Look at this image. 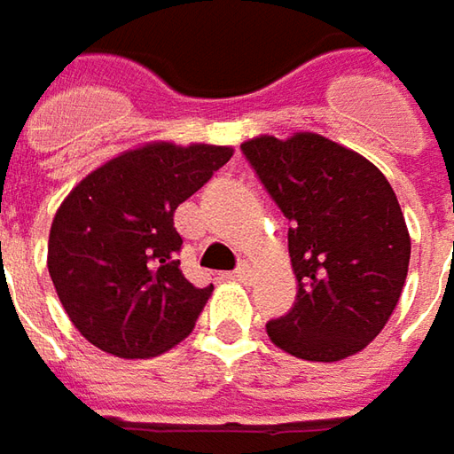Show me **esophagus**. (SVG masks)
<instances>
[{
    "label": "esophagus",
    "instance_id": "esophagus-1",
    "mask_svg": "<svg viewBox=\"0 0 454 454\" xmlns=\"http://www.w3.org/2000/svg\"><path fill=\"white\" fill-rule=\"evenodd\" d=\"M232 277L237 281H247V279H249V277H252V269H249V264H239V267L234 269Z\"/></svg>",
    "mask_w": 454,
    "mask_h": 454
}]
</instances>
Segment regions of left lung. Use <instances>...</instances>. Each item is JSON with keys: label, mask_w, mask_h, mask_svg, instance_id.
<instances>
[{"label": "left lung", "mask_w": 454, "mask_h": 454, "mask_svg": "<svg viewBox=\"0 0 454 454\" xmlns=\"http://www.w3.org/2000/svg\"><path fill=\"white\" fill-rule=\"evenodd\" d=\"M242 153L289 220L299 292L292 311L267 324L281 351L340 361L388 324L411 262L398 197L373 162L317 133L259 136Z\"/></svg>", "instance_id": "8db88e82"}]
</instances>
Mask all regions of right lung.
<instances>
[{
    "label": "right lung",
    "instance_id": "right-lung-1",
    "mask_svg": "<svg viewBox=\"0 0 454 454\" xmlns=\"http://www.w3.org/2000/svg\"><path fill=\"white\" fill-rule=\"evenodd\" d=\"M230 158L227 145L148 143L68 192L49 232V274L83 339L118 358H150L195 328L212 284L185 279L173 215Z\"/></svg>",
    "mask_w": 454,
    "mask_h": 454
}]
</instances>
